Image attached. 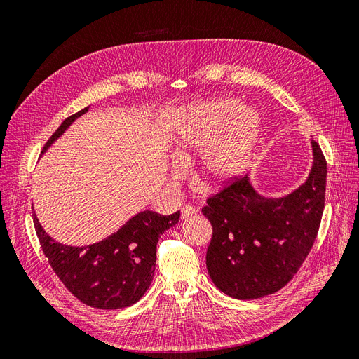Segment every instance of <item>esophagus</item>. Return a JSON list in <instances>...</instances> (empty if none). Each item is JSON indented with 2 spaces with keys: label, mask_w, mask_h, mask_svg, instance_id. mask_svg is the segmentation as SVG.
<instances>
[{
  "label": "esophagus",
  "mask_w": 359,
  "mask_h": 359,
  "mask_svg": "<svg viewBox=\"0 0 359 359\" xmlns=\"http://www.w3.org/2000/svg\"><path fill=\"white\" fill-rule=\"evenodd\" d=\"M196 212V208H193L191 205H184L181 208V219H189V217H193Z\"/></svg>",
  "instance_id": "34e87169"
}]
</instances>
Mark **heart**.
Instances as JSON below:
<instances>
[{
	"mask_svg": "<svg viewBox=\"0 0 359 359\" xmlns=\"http://www.w3.org/2000/svg\"><path fill=\"white\" fill-rule=\"evenodd\" d=\"M262 118L253 107L233 99H219L189 106L173 121L170 147L180 163L201 156L198 181L219 186L240 177L253 157ZM180 172V166L173 168Z\"/></svg>",
	"mask_w": 359,
	"mask_h": 359,
	"instance_id": "obj_1",
	"label": "heart"
}]
</instances>
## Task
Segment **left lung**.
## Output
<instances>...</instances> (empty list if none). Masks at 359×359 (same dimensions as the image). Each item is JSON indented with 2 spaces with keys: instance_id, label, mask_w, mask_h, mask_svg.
<instances>
[{
  "instance_id": "8db88e82",
  "label": "left lung",
  "mask_w": 359,
  "mask_h": 359,
  "mask_svg": "<svg viewBox=\"0 0 359 359\" xmlns=\"http://www.w3.org/2000/svg\"><path fill=\"white\" fill-rule=\"evenodd\" d=\"M310 144V172L293 191L265 196L245 175L202 208L212 226L206 269L226 295H271L289 283L307 257L319 231L327 187V161L313 139Z\"/></svg>"
}]
</instances>
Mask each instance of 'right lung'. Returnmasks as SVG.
<instances>
[{"label": "right lung", "mask_w": 359, "mask_h": 359, "mask_svg": "<svg viewBox=\"0 0 359 359\" xmlns=\"http://www.w3.org/2000/svg\"><path fill=\"white\" fill-rule=\"evenodd\" d=\"M88 109L86 106L64 119L43 153ZM32 217L43 253L64 286L86 306L116 310L133 306L148 290L154 277L158 238L180 222V211L170 215L137 212L104 240L82 247L55 241L43 229L36 212Z\"/></svg>", "instance_id": "add662e5"}]
</instances>
